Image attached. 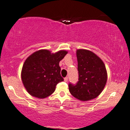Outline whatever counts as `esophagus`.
Listing matches in <instances>:
<instances>
[{
	"instance_id": "1",
	"label": "esophagus",
	"mask_w": 130,
	"mask_h": 130,
	"mask_svg": "<svg viewBox=\"0 0 130 130\" xmlns=\"http://www.w3.org/2000/svg\"><path fill=\"white\" fill-rule=\"evenodd\" d=\"M64 82H68V77H66V78H64Z\"/></svg>"
}]
</instances>
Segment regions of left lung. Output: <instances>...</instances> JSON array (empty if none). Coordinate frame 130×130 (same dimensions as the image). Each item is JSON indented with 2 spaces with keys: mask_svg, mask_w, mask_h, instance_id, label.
<instances>
[{
  "mask_svg": "<svg viewBox=\"0 0 130 130\" xmlns=\"http://www.w3.org/2000/svg\"><path fill=\"white\" fill-rule=\"evenodd\" d=\"M78 82L69 83L71 94L82 101L98 97L106 86L107 73L104 63L95 54L86 49L76 51Z\"/></svg>",
  "mask_w": 130,
  "mask_h": 130,
  "instance_id": "1",
  "label": "left lung"
}]
</instances>
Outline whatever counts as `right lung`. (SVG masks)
Masks as SVG:
<instances>
[{"label": "right lung", "instance_id": "1", "mask_svg": "<svg viewBox=\"0 0 130 130\" xmlns=\"http://www.w3.org/2000/svg\"><path fill=\"white\" fill-rule=\"evenodd\" d=\"M68 52L51 53L48 50L36 51L26 59L21 71L23 85L31 95L44 99L54 92L57 83L62 82L59 62Z\"/></svg>", "mask_w": 130, "mask_h": 130}]
</instances>
